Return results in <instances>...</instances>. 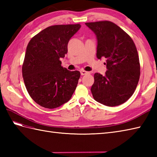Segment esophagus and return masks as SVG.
Here are the masks:
<instances>
[{
  "label": "esophagus",
  "mask_w": 157,
  "mask_h": 157,
  "mask_svg": "<svg viewBox=\"0 0 157 157\" xmlns=\"http://www.w3.org/2000/svg\"><path fill=\"white\" fill-rule=\"evenodd\" d=\"M80 73H81L82 75H86V74H88V73H89V72L86 71H84V70H81Z\"/></svg>",
  "instance_id": "34e87169"
}]
</instances>
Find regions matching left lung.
<instances>
[{
    "mask_svg": "<svg viewBox=\"0 0 157 157\" xmlns=\"http://www.w3.org/2000/svg\"><path fill=\"white\" fill-rule=\"evenodd\" d=\"M97 38L96 56L106 59L105 75L96 73L91 92L95 101L115 106L126 102L134 94L140 75V65L131 37L109 21L86 23Z\"/></svg>",
    "mask_w": 157,
    "mask_h": 157,
    "instance_id": "obj_1",
    "label": "left lung"
}]
</instances>
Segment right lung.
<instances>
[{
  "instance_id": "add662e5",
  "label": "right lung",
  "mask_w": 157,
  "mask_h": 157,
  "mask_svg": "<svg viewBox=\"0 0 157 157\" xmlns=\"http://www.w3.org/2000/svg\"><path fill=\"white\" fill-rule=\"evenodd\" d=\"M80 24L56 25L43 29L29 42L22 66L26 89L34 101L44 108L55 109L71 99L80 77L78 71L63 67L60 58Z\"/></svg>"
}]
</instances>
